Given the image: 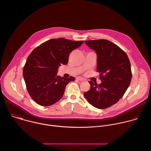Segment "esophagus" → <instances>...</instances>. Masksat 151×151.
I'll return each instance as SVG.
<instances>
[{
  "instance_id": "1",
  "label": "esophagus",
  "mask_w": 151,
  "mask_h": 151,
  "mask_svg": "<svg viewBox=\"0 0 151 151\" xmlns=\"http://www.w3.org/2000/svg\"><path fill=\"white\" fill-rule=\"evenodd\" d=\"M76 79L77 80L79 81H85V79H84L83 78H81V77H76Z\"/></svg>"
}]
</instances>
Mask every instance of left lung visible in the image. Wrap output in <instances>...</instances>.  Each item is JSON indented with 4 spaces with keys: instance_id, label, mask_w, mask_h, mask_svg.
<instances>
[{
    "instance_id": "obj_1",
    "label": "left lung",
    "mask_w": 151,
    "mask_h": 151,
    "mask_svg": "<svg viewBox=\"0 0 151 151\" xmlns=\"http://www.w3.org/2000/svg\"><path fill=\"white\" fill-rule=\"evenodd\" d=\"M97 55V72L100 84L89 81L90 89L83 94L88 102L103 109L116 103L130 84L131 64L127 54L118 45L106 39L85 41Z\"/></svg>"
}]
</instances>
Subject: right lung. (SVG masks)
I'll return each instance as SVG.
<instances>
[{"label":"right lung","instance_id":"1","mask_svg":"<svg viewBox=\"0 0 151 151\" xmlns=\"http://www.w3.org/2000/svg\"><path fill=\"white\" fill-rule=\"evenodd\" d=\"M83 43V40L52 39L32 51L24 66L23 77L27 91L36 103L47 106L61 99L67 84L75 79L58 76V69L61 64H68L70 53Z\"/></svg>","mask_w":151,"mask_h":151}]
</instances>
